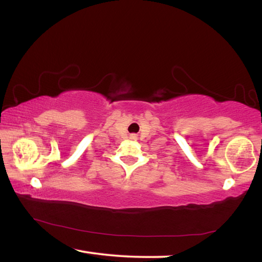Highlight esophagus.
I'll return each mask as SVG.
<instances>
[{
  "label": "esophagus",
  "mask_w": 262,
  "mask_h": 262,
  "mask_svg": "<svg viewBox=\"0 0 262 262\" xmlns=\"http://www.w3.org/2000/svg\"><path fill=\"white\" fill-rule=\"evenodd\" d=\"M132 139H136V135H130Z\"/></svg>",
  "instance_id": "obj_1"
}]
</instances>
